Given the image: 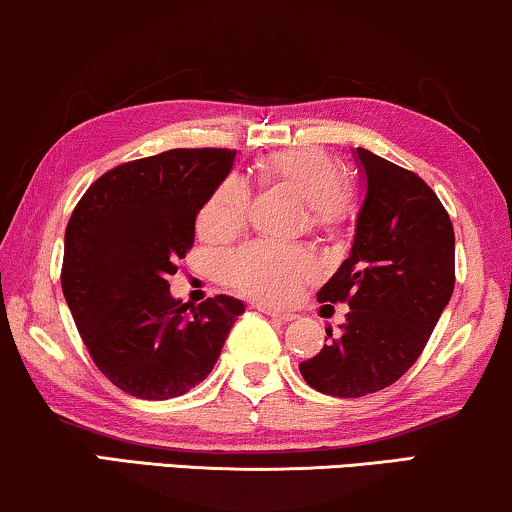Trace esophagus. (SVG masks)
I'll return each mask as SVG.
<instances>
[{"instance_id": "obj_1", "label": "esophagus", "mask_w": 512, "mask_h": 512, "mask_svg": "<svg viewBox=\"0 0 512 512\" xmlns=\"http://www.w3.org/2000/svg\"><path fill=\"white\" fill-rule=\"evenodd\" d=\"M257 311H262L264 315H269V318H273V320H278V322H292V320H294V315H292V313H283V311H276V308H269V306H262V304H259V306H257Z\"/></svg>"}]
</instances>
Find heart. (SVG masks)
<instances>
[{
  "instance_id": "b5f03b06",
  "label": "heart",
  "mask_w": 512,
  "mask_h": 512,
  "mask_svg": "<svg viewBox=\"0 0 512 512\" xmlns=\"http://www.w3.org/2000/svg\"><path fill=\"white\" fill-rule=\"evenodd\" d=\"M259 181L294 194L306 204V225L331 234L348 220L352 192L343 181V167L322 150L301 148L273 153L257 162ZM248 194L239 178L218 185L199 213V232L208 239H229L246 225ZM222 271L229 285L264 304H287L315 278V262L299 248L276 243H248L225 257Z\"/></svg>"
}]
</instances>
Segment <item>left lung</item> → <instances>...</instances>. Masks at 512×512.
I'll return each instance as SVG.
<instances>
[{"label":"left lung","instance_id":"obj_1","mask_svg":"<svg viewBox=\"0 0 512 512\" xmlns=\"http://www.w3.org/2000/svg\"><path fill=\"white\" fill-rule=\"evenodd\" d=\"M366 178L350 257L320 304H348L341 331L299 364L313 390L357 399L406 373L455 290V229L436 192L413 171L357 148Z\"/></svg>","mask_w":512,"mask_h":512}]
</instances>
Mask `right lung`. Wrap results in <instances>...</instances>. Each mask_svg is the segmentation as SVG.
<instances>
[{
    "label": "right lung",
    "instance_id": "add662e5",
    "mask_svg": "<svg viewBox=\"0 0 512 512\" xmlns=\"http://www.w3.org/2000/svg\"><path fill=\"white\" fill-rule=\"evenodd\" d=\"M236 150L174 148L125 162L88 187L64 232L62 292L97 369L148 401L181 397L218 362L239 299L199 306L169 292L194 220L232 171Z\"/></svg>",
    "mask_w": 512,
    "mask_h": 512
}]
</instances>
